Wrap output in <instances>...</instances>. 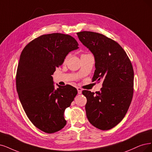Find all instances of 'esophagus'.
<instances>
[{
  "instance_id": "obj_1",
  "label": "esophagus",
  "mask_w": 152,
  "mask_h": 152,
  "mask_svg": "<svg viewBox=\"0 0 152 152\" xmlns=\"http://www.w3.org/2000/svg\"><path fill=\"white\" fill-rule=\"evenodd\" d=\"M77 93L78 94H81L82 93V89L80 87L77 88Z\"/></svg>"
}]
</instances>
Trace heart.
Returning a JSON list of instances; mask_svg holds the SVG:
<instances>
[{
    "label": "heart",
    "mask_w": 152,
    "mask_h": 152,
    "mask_svg": "<svg viewBox=\"0 0 152 152\" xmlns=\"http://www.w3.org/2000/svg\"><path fill=\"white\" fill-rule=\"evenodd\" d=\"M86 55H87L86 54H81V56H86ZM69 54H67L66 57H65V58H64V62H66L67 59H68V58H69Z\"/></svg>",
    "instance_id": "1"
}]
</instances>
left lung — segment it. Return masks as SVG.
I'll return each mask as SVG.
<instances>
[{
  "mask_svg": "<svg viewBox=\"0 0 152 152\" xmlns=\"http://www.w3.org/2000/svg\"><path fill=\"white\" fill-rule=\"evenodd\" d=\"M80 41L93 54V81H103L100 91L84 90L86 116L91 124L102 130L115 127L123 119L133 94L134 72L131 61L120 45L102 34L82 31Z\"/></svg>",
  "mask_w": 152,
  "mask_h": 152,
  "instance_id": "obj_1",
  "label": "left lung"
}]
</instances>
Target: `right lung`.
Returning a JSON list of instances; mask_svg holds the SVG:
<instances>
[{"label":"right lung","mask_w":152,"mask_h":152,"mask_svg":"<svg viewBox=\"0 0 152 152\" xmlns=\"http://www.w3.org/2000/svg\"><path fill=\"white\" fill-rule=\"evenodd\" d=\"M79 48L72 36L53 33L39 36L22 50L16 74L20 102L32 124L53 133L66 124L64 112L77 93L71 85L54 89L51 75L72 50Z\"/></svg>","instance_id":"obj_1"}]
</instances>
